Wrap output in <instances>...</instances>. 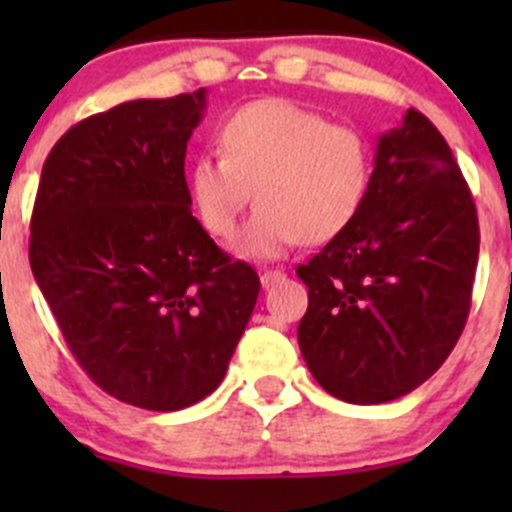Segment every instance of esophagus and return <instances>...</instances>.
<instances>
[{
  "label": "esophagus",
  "mask_w": 512,
  "mask_h": 512,
  "mask_svg": "<svg viewBox=\"0 0 512 512\" xmlns=\"http://www.w3.org/2000/svg\"><path fill=\"white\" fill-rule=\"evenodd\" d=\"M282 280H285V272H282V270H265L260 275V282H262V287H265V289L275 287L277 282H282Z\"/></svg>",
  "instance_id": "esophagus-1"
}]
</instances>
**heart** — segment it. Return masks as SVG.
<instances>
[{"label":"heart","instance_id":"b5f03b06","mask_svg":"<svg viewBox=\"0 0 512 512\" xmlns=\"http://www.w3.org/2000/svg\"><path fill=\"white\" fill-rule=\"evenodd\" d=\"M220 153L190 165V200L203 230L230 240L255 190L257 213L237 245L247 257L334 240L361 213L374 178L359 128L282 98L237 108L220 128Z\"/></svg>","mask_w":512,"mask_h":512}]
</instances>
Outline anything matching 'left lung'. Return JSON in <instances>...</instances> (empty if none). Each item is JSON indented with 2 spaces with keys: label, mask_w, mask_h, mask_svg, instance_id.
Here are the masks:
<instances>
[{
  "label": "left lung",
  "mask_w": 512,
  "mask_h": 512,
  "mask_svg": "<svg viewBox=\"0 0 512 512\" xmlns=\"http://www.w3.org/2000/svg\"><path fill=\"white\" fill-rule=\"evenodd\" d=\"M478 247L461 168L409 108L379 138L354 223L297 267L309 289L297 339L319 386L347 404H384L436 374L471 312Z\"/></svg>",
  "instance_id": "obj_1"
}]
</instances>
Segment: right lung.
<instances>
[{"label":"right lung","instance_id":"right-lung-1","mask_svg":"<svg viewBox=\"0 0 512 512\" xmlns=\"http://www.w3.org/2000/svg\"><path fill=\"white\" fill-rule=\"evenodd\" d=\"M205 89L71 126L41 168L29 262L81 369L106 394L178 411L213 394L260 277L190 213L185 148Z\"/></svg>","mask_w":512,"mask_h":512}]
</instances>
